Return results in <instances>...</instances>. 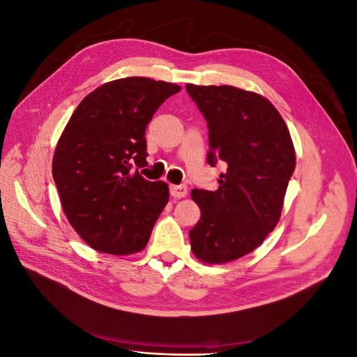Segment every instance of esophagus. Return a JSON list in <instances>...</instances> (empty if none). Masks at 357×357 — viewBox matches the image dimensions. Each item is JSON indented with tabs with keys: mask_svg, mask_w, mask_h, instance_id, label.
I'll return each instance as SVG.
<instances>
[{
	"mask_svg": "<svg viewBox=\"0 0 357 357\" xmlns=\"http://www.w3.org/2000/svg\"><path fill=\"white\" fill-rule=\"evenodd\" d=\"M169 193H171V197L172 198H177V199H180V198H185L186 195H188V188L186 186H169Z\"/></svg>",
	"mask_w": 357,
	"mask_h": 357,
	"instance_id": "esophagus-1",
	"label": "esophagus"
}]
</instances>
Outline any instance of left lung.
<instances>
[{
    "label": "left lung",
    "mask_w": 357,
    "mask_h": 357,
    "mask_svg": "<svg viewBox=\"0 0 357 357\" xmlns=\"http://www.w3.org/2000/svg\"><path fill=\"white\" fill-rule=\"evenodd\" d=\"M208 122V164L222 160L215 192L193 189L201 219L189 232L201 262L220 265L252 253L274 231L296 165L282 114L256 92L234 86L186 84Z\"/></svg>",
    "instance_id": "8db88e82"
}]
</instances>
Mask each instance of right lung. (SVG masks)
<instances>
[{"label":"right lung","instance_id":"1","mask_svg":"<svg viewBox=\"0 0 357 357\" xmlns=\"http://www.w3.org/2000/svg\"><path fill=\"white\" fill-rule=\"evenodd\" d=\"M180 86L149 77L107 82L71 114L53 153L63 214L82 240L114 256L142 252L169 199L165 181H149L146 128Z\"/></svg>","mask_w":357,"mask_h":357}]
</instances>
